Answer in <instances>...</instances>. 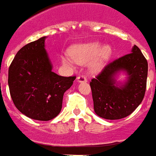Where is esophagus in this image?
<instances>
[{
    "mask_svg": "<svg viewBox=\"0 0 156 156\" xmlns=\"http://www.w3.org/2000/svg\"><path fill=\"white\" fill-rule=\"evenodd\" d=\"M77 82H79V83H83V82H87V79L86 78V76H79L77 77Z\"/></svg>",
    "mask_w": 156,
    "mask_h": 156,
    "instance_id": "esophagus-1",
    "label": "esophagus"
}]
</instances>
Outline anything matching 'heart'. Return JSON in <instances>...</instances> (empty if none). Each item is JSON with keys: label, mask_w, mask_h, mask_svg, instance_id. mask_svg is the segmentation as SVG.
<instances>
[{"label": "heart", "mask_w": 156, "mask_h": 156, "mask_svg": "<svg viewBox=\"0 0 156 156\" xmlns=\"http://www.w3.org/2000/svg\"><path fill=\"white\" fill-rule=\"evenodd\" d=\"M71 59L62 57L65 66L73 67V61L79 65L90 63V68L93 72L100 71L108 63L112 55V48L110 45H102L100 42H90L74 46L70 51Z\"/></svg>", "instance_id": "obj_1"}]
</instances>
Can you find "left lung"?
<instances>
[{"label":"left lung","mask_w":156,"mask_h":156,"mask_svg":"<svg viewBox=\"0 0 156 156\" xmlns=\"http://www.w3.org/2000/svg\"><path fill=\"white\" fill-rule=\"evenodd\" d=\"M121 72L127 76L122 83L116 81ZM147 75L148 62L136 45L131 53L105 66L90 82L96 114L109 120L130 115L143 101Z\"/></svg>","instance_id":"8db88e82"}]
</instances>
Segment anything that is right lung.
Wrapping results in <instances>:
<instances>
[{
    "mask_svg": "<svg viewBox=\"0 0 156 156\" xmlns=\"http://www.w3.org/2000/svg\"><path fill=\"white\" fill-rule=\"evenodd\" d=\"M46 37L27 44L16 53L9 67L8 86L16 108L39 121L55 119L61 111L64 93L76 76L64 77L52 71Z\"/></svg>",
    "mask_w": 156,
    "mask_h": 156,
    "instance_id": "add662e5",
    "label": "right lung"
}]
</instances>
